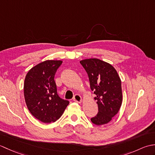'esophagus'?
Masks as SVG:
<instances>
[{"mask_svg": "<svg viewBox=\"0 0 155 155\" xmlns=\"http://www.w3.org/2000/svg\"><path fill=\"white\" fill-rule=\"evenodd\" d=\"M73 101L77 102V103H82V98L81 97V95L78 94H75L73 97Z\"/></svg>", "mask_w": 155, "mask_h": 155, "instance_id": "esophagus-1", "label": "esophagus"}]
</instances>
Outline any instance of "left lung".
<instances>
[{
	"label": "left lung",
	"instance_id": "obj_1",
	"mask_svg": "<svg viewBox=\"0 0 155 155\" xmlns=\"http://www.w3.org/2000/svg\"><path fill=\"white\" fill-rule=\"evenodd\" d=\"M87 71L91 90L96 97L98 112L91 119L96 125L109 123L116 115L123 103L121 81L113 66L98 58L80 61Z\"/></svg>",
	"mask_w": 155,
	"mask_h": 155
}]
</instances>
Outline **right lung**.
I'll return each instance as SVG.
<instances>
[{
  "label": "right lung",
  "mask_w": 155,
  "mask_h": 155,
  "mask_svg": "<svg viewBox=\"0 0 155 155\" xmlns=\"http://www.w3.org/2000/svg\"><path fill=\"white\" fill-rule=\"evenodd\" d=\"M62 63V61H45L32 67L26 75V104L32 116L42 123L57 121L69 104L68 101L58 97L54 80L56 72Z\"/></svg>",
  "instance_id": "obj_1"
}]
</instances>
